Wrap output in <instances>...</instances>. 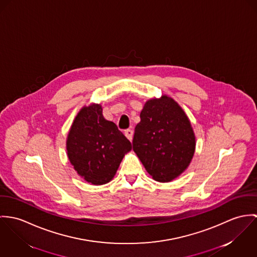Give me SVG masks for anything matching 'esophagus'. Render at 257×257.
<instances>
[{
  "label": "esophagus",
  "mask_w": 257,
  "mask_h": 257,
  "mask_svg": "<svg viewBox=\"0 0 257 257\" xmlns=\"http://www.w3.org/2000/svg\"><path fill=\"white\" fill-rule=\"evenodd\" d=\"M125 136L130 140V141H132V138H133V130L132 129H127V130H125Z\"/></svg>",
  "instance_id": "obj_1"
}]
</instances>
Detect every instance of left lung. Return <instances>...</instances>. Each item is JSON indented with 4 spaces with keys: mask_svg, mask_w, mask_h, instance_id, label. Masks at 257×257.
Instances as JSON below:
<instances>
[{
    "mask_svg": "<svg viewBox=\"0 0 257 257\" xmlns=\"http://www.w3.org/2000/svg\"><path fill=\"white\" fill-rule=\"evenodd\" d=\"M135 127L133 150L146 171L160 182H169L185 171L195 152L190 121L168 95L148 100Z\"/></svg>",
    "mask_w": 257,
    "mask_h": 257,
    "instance_id": "1",
    "label": "left lung"
}]
</instances>
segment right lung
<instances>
[{"label":"right lung","mask_w":257,"mask_h":257,"mask_svg":"<svg viewBox=\"0 0 257 257\" xmlns=\"http://www.w3.org/2000/svg\"><path fill=\"white\" fill-rule=\"evenodd\" d=\"M67 155L74 170L93 185L109 182L132 149L116 124L102 115L100 104L84 106L76 116L67 138Z\"/></svg>","instance_id":"add662e5"}]
</instances>
